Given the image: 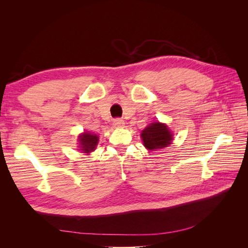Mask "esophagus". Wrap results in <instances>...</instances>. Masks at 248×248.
<instances>
[{
	"label": "esophagus",
	"mask_w": 248,
	"mask_h": 248,
	"mask_svg": "<svg viewBox=\"0 0 248 248\" xmlns=\"http://www.w3.org/2000/svg\"><path fill=\"white\" fill-rule=\"evenodd\" d=\"M124 125H125V122L122 119H116L114 121V127H116V128H122V127H124Z\"/></svg>",
	"instance_id": "esophagus-1"
}]
</instances>
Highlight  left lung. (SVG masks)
Returning a JSON list of instances; mask_svg holds the SVG:
<instances>
[{
    "label": "left lung",
    "instance_id": "left-lung-1",
    "mask_svg": "<svg viewBox=\"0 0 248 248\" xmlns=\"http://www.w3.org/2000/svg\"><path fill=\"white\" fill-rule=\"evenodd\" d=\"M140 137L144 141V146L151 151L166 148L171 144L172 140V133L169 127L160 122H154L148 125L141 131Z\"/></svg>",
    "mask_w": 248,
    "mask_h": 248
}]
</instances>
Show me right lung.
I'll return each instance as SVG.
<instances>
[{
	"instance_id": "obj_1",
	"label": "right lung",
	"mask_w": 248,
	"mask_h": 248,
	"mask_svg": "<svg viewBox=\"0 0 248 248\" xmlns=\"http://www.w3.org/2000/svg\"><path fill=\"white\" fill-rule=\"evenodd\" d=\"M98 137L94 133H90V132H84L81 133L78 137V141H79V147L81 151H84V153H90L93 152L96 149L97 144H98Z\"/></svg>"
}]
</instances>
